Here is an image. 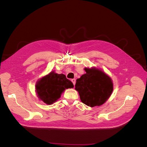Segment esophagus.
Returning <instances> with one entry per match:
<instances>
[{"instance_id":"1","label":"esophagus","mask_w":147,"mask_h":147,"mask_svg":"<svg viewBox=\"0 0 147 147\" xmlns=\"http://www.w3.org/2000/svg\"><path fill=\"white\" fill-rule=\"evenodd\" d=\"M71 81H72V82L73 83V84H74V85H75V82H76V80H75V78H74V79H72V80H71Z\"/></svg>"}]
</instances>
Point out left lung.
Here are the masks:
<instances>
[{
  "label": "left lung",
  "instance_id": "8db88e82",
  "mask_svg": "<svg viewBox=\"0 0 147 147\" xmlns=\"http://www.w3.org/2000/svg\"><path fill=\"white\" fill-rule=\"evenodd\" d=\"M86 74L77 80L75 90L83 104L93 107L105 103L113 91L111 78L102 71L85 68Z\"/></svg>",
  "mask_w": 147,
  "mask_h": 147
}]
</instances>
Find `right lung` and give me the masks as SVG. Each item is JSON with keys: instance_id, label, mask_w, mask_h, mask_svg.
<instances>
[{"instance_id": "add662e5", "label": "right lung", "mask_w": 147, "mask_h": 147, "mask_svg": "<svg viewBox=\"0 0 147 147\" xmlns=\"http://www.w3.org/2000/svg\"><path fill=\"white\" fill-rule=\"evenodd\" d=\"M73 87V83L65 75L51 72L40 80L35 88L40 99L50 105L59 98L65 89Z\"/></svg>"}]
</instances>
